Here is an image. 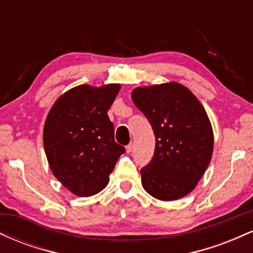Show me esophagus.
Returning <instances> with one entry per match:
<instances>
[{"instance_id": "esophagus-1", "label": "esophagus", "mask_w": 253, "mask_h": 253, "mask_svg": "<svg viewBox=\"0 0 253 253\" xmlns=\"http://www.w3.org/2000/svg\"><path fill=\"white\" fill-rule=\"evenodd\" d=\"M132 150H133V144L127 145V146H126V152L127 153H130V152H132Z\"/></svg>"}]
</instances>
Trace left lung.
<instances>
[{
	"instance_id": "8db88e82",
	"label": "left lung",
	"mask_w": 253,
	"mask_h": 253,
	"mask_svg": "<svg viewBox=\"0 0 253 253\" xmlns=\"http://www.w3.org/2000/svg\"><path fill=\"white\" fill-rule=\"evenodd\" d=\"M132 100L156 135L152 161L140 170L144 189L162 201H173L195 189L210 165L214 134L205 108L177 82L138 86Z\"/></svg>"
}]
</instances>
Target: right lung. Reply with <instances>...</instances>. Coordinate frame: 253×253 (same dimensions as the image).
<instances>
[{
	"mask_svg": "<svg viewBox=\"0 0 253 253\" xmlns=\"http://www.w3.org/2000/svg\"><path fill=\"white\" fill-rule=\"evenodd\" d=\"M121 85L75 86L54 102L43 125V149L54 177L69 191L92 196L107 187L125 147L115 143L107 112Z\"/></svg>",
	"mask_w": 253,
	"mask_h": 253,
	"instance_id": "1",
	"label": "right lung"
}]
</instances>
